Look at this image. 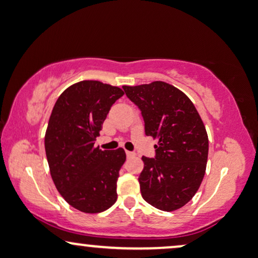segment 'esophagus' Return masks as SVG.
Wrapping results in <instances>:
<instances>
[{
	"label": "esophagus",
	"instance_id": "34e87169",
	"mask_svg": "<svg viewBox=\"0 0 258 258\" xmlns=\"http://www.w3.org/2000/svg\"><path fill=\"white\" fill-rule=\"evenodd\" d=\"M125 154H126V156H128V158H135V152H130V150H126L125 152Z\"/></svg>",
	"mask_w": 258,
	"mask_h": 258
}]
</instances>
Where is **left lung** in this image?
<instances>
[{
    "label": "left lung",
    "mask_w": 258,
    "mask_h": 258,
    "mask_svg": "<svg viewBox=\"0 0 258 258\" xmlns=\"http://www.w3.org/2000/svg\"><path fill=\"white\" fill-rule=\"evenodd\" d=\"M123 90L141 110L146 135L159 140L155 158L142 156L143 199L167 212L181 209L205 175L209 137L202 117L188 97L168 83L124 85Z\"/></svg>",
    "instance_id": "left-lung-1"
}]
</instances>
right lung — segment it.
I'll return each mask as SVG.
<instances>
[{
    "label": "right lung",
    "mask_w": 258,
    "mask_h": 258,
    "mask_svg": "<svg viewBox=\"0 0 258 258\" xmlns=\"http://www.w3.org/2000/svg\"><path fill=\"white\" fill-rule=\"evenodd\" d=\"M122 89L83 80L56 99L45 135L53 182L63 199L85 213H99L117 200V179L125 161L123 148L95 147L103 122Z\"/></svg>",
    "instance_id": "obj_1"
}]
</instances>
